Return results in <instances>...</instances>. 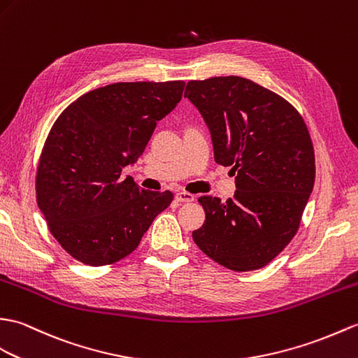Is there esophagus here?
I'll return each instance as SVG.
<instances>
[{
  "label": "esophagus",
  "instance_id": "1",
  "mask_svg": "<svg viewBox=\"0 0 358 358\" xmlns=\"http://www.w3.org/2000/svg\"><path fill=\"white\" fill-rule=\"evenodd\" d=\"M176 198H177V201H180V203H190V201H194V199H195V196L192 194H189V192H178L176 195Z\"/></svg>",
  "mask_w": 358,
  "mask_h": 358
}]
</instances>
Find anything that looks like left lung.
<instances>
[{
    "label": "left lung",
    "mask_w": 358,
    "mask_h": 358,
    "mask_svg": "<svg viewBox=\"0 0 358 358\" xmlns=\"http://www.w3.org/2000/svg\"><path fill=\"white\" fill-rule=\"evenodd\" d=\"M185 97L209 127L215 162L230 166L235 195L199 196L195 244L234 271L262 268L297 234L315 178L308 128L284 97L239 76L190 80Z\"/></svg>",
    "instance_id": "obj_1"
}]
</instances>
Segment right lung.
<instances>
[{"instance_id": "right-lung-1", "label": "right lung", "mask_w": 358, "mask_h": 358, "mask_svg": "<svg viewBox=\"0 0 358 358\" xmlns=\"http://www.w3.org/2000/svg\"><path fill=\"white\" fill-rule=\"evenodd\" d=\"M182 88V80L119 82L80 96L53 123L38 163L36 201L74 259L91 267L123 259L171 204L169 190L149 192L120 176Z\"/></svg>"}]
</instances>
